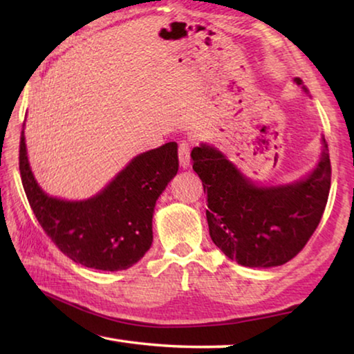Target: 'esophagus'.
<instances>
[{"label": "esophagus", "instance_id": "34e87169", "mask_svg": "<svg viewBox=\"0 0 354 354\" xmlns=\"http://www.w3.org/2000/svg\"><path fill=\"white\" fill-rule=\"evenodd\" d=\"M178 158H179V165H181V169H189L190 167V147L189 143L183 142L181 145L178 148Z\"/></svg>", "mask_w": 354, "mask_h": 354}]
</instances>
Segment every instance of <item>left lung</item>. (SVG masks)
<instances>
[{
    "mask_svg": "<svg viewBox=\"0 0 354 354\" xmlns=\"http://www.w3.org/2000/svg\"><path fill=\"white\" fill-rule=\"evenodd\" d=\"M293 84L310 97L301 77ZM314 169L290 183L263 184L243 173L212 143L192 149L194 170L207 195L206 218L212 242L243 267L270 268L295 257L325 211L331 162L325 136Z\"/></svg>",
    "mask_w": 354,
    "mask_h": 354,
    "instance_id": "obj_1",
    "label": "left lung"
}]
</instances>
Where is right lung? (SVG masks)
<instances>
[{
	"mask_svg": "<svg viewBox=\"0 0 354 354\" xmlns=\"http://www.w3.org/2000/svg\"><path fill=\"white\" fill-rule=\"evenodd\" d=\"M176 173L178 145L169 142L134 156L91 198H57L35 179L21 131L20 175L29 206L64 254L95 270H127L145 256L153 243L156 201Z\"/></svg>",
	"mask_w": 354,
	"mask_h": 354,
	"instance_id": "right-lung-1",
	"label": "right lung"
}]
</instances>
